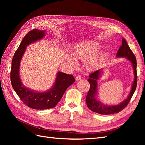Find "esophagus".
Segmentation results:
<instances>
[{
    "label": "esophagus",
    "mask_w": 145,
    "mask_h": 145,
    "mask_svg": "<svg viewBox=\"0 0 145 145\" xmlns=\"http://www.w3.org/2000/svg\"><path fill=\"white\" fill-rule=\"evenodd\" d=\"M81 78H82V77H81L80 75H78V76L76 77V80L77 81L80 80L81 79Z\"/></svg>",
    "instance_id": "esophagus-1"
}]
</instances>
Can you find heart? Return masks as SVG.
<instances>
[{"instance_id": "obj_1", "label": "heart", "mask_w": 145, "mask_h": 145, "mask_svg": "<svg viewBox=\"0 0 145 145\" xmlns=\"http://www.w3.org/2000/svg\"><path fill=\"white\" fill-rule=\"evenodd\" d=\"M99 48L100 45L98 43L86 42L74 47L72 54L75 59L86 62V68L89 71H94L100 67L105 57V53L102 51L95 53ZM75 59L71 56H68L67 61L71 65L76 66L77 62Z\"/></svg>"}]
</instances>
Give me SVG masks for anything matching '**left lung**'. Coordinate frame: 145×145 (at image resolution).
Returning <instances> with one entry per match:
<instances>
[{
	"instance_id": "obj_1",
	"label": "left lung",
	"mask_w": 145,
	"mask_h": 145,
	"mask_svg": "<svg viewBox=\"0 0 145 145\" xmlns=\"http://www.w3.org/2000/svg\"><path fill=\"white\" fill-rule=\"evenodd\" d=\"M121 46L118 50L116 57H126L132 63L133 67L134 68V80L133 82L131 89L128 97L121 103L117 105H106L102 103L96 98L97 91V80L102 73V69L97 70L91 73L89 75V78L88 81L90 84V88L86 97V103L88 107L92 111L97 112L100 114L108 115L112 114L118 113L123 110L127 105L133 97L135 91L137 83V61L136 58L133 54V51L131 50L129 46L125 39H122Z\"/></svg>"
}]
</instances>
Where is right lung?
Returning <instances> with one entry per match:
<instances>
[{
  "mask_svg": "<svg viewBox=\"0 0 145 145\" xmlns=\"http://www.w3.org/2000/svg\"><path fill=\"white\" fill-rule=\"evenodd\" d=\"M45 35V31L37 29L29 31L21 42L12 60L10 77L13 89L24 104L34 109H46L55 107L62 99L66 89L75 82L73 76L58 72L54 85L47 91H34L22 83L19 75L20 63L27 46L40 40Z\"/></svg>",
  "mask_w": 145,
  "mask_h": 145,
  "instance_id": "1",
  "label": "right lung"
}]
</instances>
